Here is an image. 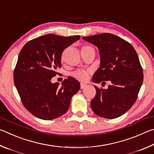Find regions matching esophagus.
I'll return each instance as SVG.
<instances>
[{
	"instance_id": "1",
	"label": "esophagus",
	"mask_w": 154,
	"mask_h": 154,
	"mask_svg": "<svg viewBox=\"0 0 154 154\" xmlns=\"http://www.w3.org/2000/svg\"><path fill=\"white\" fill-rule=\"evenodd\" d=\"M87 85L85 84V83H82V82L80 83V88H81V89H82V88H85L86 87H87Z\"/></svg>"
}]
</instances>
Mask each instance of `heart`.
Listing matches in <instances>:
<instances>
[{
    "instance_id": "b5f03b06",
    "label": "heart",
    "mask_w": 154,
    "mask_h": 154,
    "mask_svg": "<svg viewBox=\"0 0 154 154\" xmlns=\"http://www.w3.org/2000/svg\"><path fill=\"white\" fill-rule=\"evenodd\" d=\"M94 52L95 53V48L92 46L90 45H84L81 48V53H87ZM91 74L90 70H85V69H78L75 70L72 74V75L79 81L85 82L88 80L89 75Z\"/></svg>"
}]
</instances>
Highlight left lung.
Returning <instances> with one entry per match:
<instances>
[{"mask_svg": "<svg viewBox=\"0 0 154 154\" xmlns=\"http://www.w3.org/2000/svg\"><path fill=\"white\" fill-rule=\"evenodd\" d=\"M98 47L100 67L93 76L95 83L111 85L107 89L95 86L96 95L91 109L99 116L114 119L133 106L143 80V69L134 47L120 37L109 33L82 37Z\"/></svg>", "mask_w": 154, "mask_h": 154, "instance_id": "obj_1", "label": "left lung"}]
</instances>
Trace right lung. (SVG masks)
Returning a JSON list of instances; mask_svg holds the SVG:
<instances>
[{
    "mask_svg": "<svg viewBox=\"0 0 154 154\" xmlns=\"http://www.w3.org/2000/svg\"><path fill=\"white\" fill-rule=\"evenodd\" d=\"M80 36L48 34L29 40L23 46L13 72L14 84L23 106L42 120L61 116L69 109L72 97L79 91V82L72 77L59 86L51 80L59 73L63 51Z\"/></svg>",
    "mask_w": 154,
    "mask_h": 154,
    "instance_id": "add662e5",
    "label": "right lung"
}]
</instances>
